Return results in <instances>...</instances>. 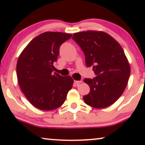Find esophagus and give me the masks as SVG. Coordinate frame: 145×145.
I'll return each instance as SVG.
<instances>
[{"mask_svg":"<svg viewBox=\"0 0 145 145\" xmlns=\"http://www.w3.org/2000/svg\"><path fill=\"white\" fill-rule=\"evenodd\" d=\"M82 82V80H74V84L77 86L79 85L80 83Z\"/></svg>","mask_w":145,"mask_h":145,"instance_id":"1","label":"esophagus"}]
</instances>
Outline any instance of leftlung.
<instances>
[{"mask_svg":"<svg viewBox=\"0 0 145 145\" xmlns=\"http://www.w3.org/2000/svg\"><path fill=\"white\" fill-rule=\"evenodd\" d=\"M85 55L86 65L97 77L85 78L90 91L83 97L89 106L102 109L116 101L125 89L131 74L128 59L118 41L103 31L74 33L72 37Z\"/></svg>","mask_w":145,"mask_h":145,"instance_id":"8db88e82","label":"left lung"}]
</instances>
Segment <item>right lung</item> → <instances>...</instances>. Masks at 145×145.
<instances>
[{
	"label": "right lung",
	"instance_id": "1",
	"mask_svg": "<svg viewBox=\"0 0 145 145\" xmlns=\"http://www.w3.org/2000/svg\"><path fill=\"white\" fill-rule=\"evenodd\" d=\"M72 34L45 32L32 40L19 56L16 65L22 91L34 107L43 111L59 107L65 102L73 80L52 73L61 44Z\"/></svg>",
	"mask_w": 145,
	"mask_h": 145
}]
</instances>
